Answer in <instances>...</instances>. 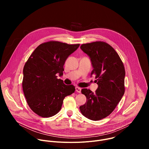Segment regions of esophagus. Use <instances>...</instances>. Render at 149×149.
<instances>
[{"instance_id": "34e87169", "label": "esophagus", "mask_w": 149, "mask_h": 149, "mask_svg": "<svg viewBox=\"0 0 149 149\" xmlns=\"http://www.w3.org/2000/svg\"><path fill=\"white\" fill-rule=\"evenodd\" d=\"M75 91L78 93H81V88H79V87H75Z\"/></svg>"}]
</instances>
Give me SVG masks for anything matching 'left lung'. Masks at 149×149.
Here are the masks:
<instances>
[{
  "mask_svg": "<svg viewBox=\"0 0 149 149\" xmlns=\"http://www.w3.org/2000/svg\"><path fill=\"white\" fill-rule=\"evenodd\" d=\"M80 48L90 58L93 67L91 77L95 75L98 88L94 93L87 88L82 89L87 101L79 109L87 118L100 120L114 111L124 94V67L114 49L105 42L82 44Z\"/></svg>",
  "mask_w": 149,
  "mask_h": 149,
  "instance_id": "1",
  "label": "left lung"
}]
</instances>
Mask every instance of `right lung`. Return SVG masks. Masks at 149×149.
<instances>
[{"mask_svg": "<svg viewBox=\"0 0 149 149\" xmlns=\"http://www.w3.org/2000/svg\"><path fill=\"white\" fill-rule=\"evenodd\" d=\"M79 46L58 41L45 42L35 49L26 62L23 91L29 107L38 116H55L60 111L64 98L74 93L73 85L64 84L56 74L63 75L66 59Z\"/></svg>", "mask_w": 149, "mask_h": 149, "instance_id": "1", "label": "right lung"}]
</instances>
